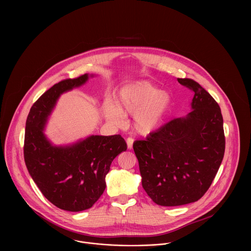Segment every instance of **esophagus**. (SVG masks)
I'll return each instance as SVG.
<instances>
[{"label":"esophagus","instance_id":"34e87169","mask_svg":"<svg viewBox=\"0 0 251 251\" xmlns=\"http://www.w3.org/2000/svg\"><path fill=\"white\" fill-rule=\"evenodd\" d=\"M126 144H127V149H128V150H131V149H132V145H133V138L128 137V138L126 139Z\"/></svg>","mask_w":251,"mask_h":251}]
</instances>
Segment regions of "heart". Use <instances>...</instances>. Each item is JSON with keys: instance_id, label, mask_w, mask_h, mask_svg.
Returning a JSON list of instances; mask_svg holds the SVG:
<instances>
[{"instance_id": "heart-1", "label": "heart", "mask_w": 251, "mask_h": 251, "mask_svg": "<svg viewBox=\"0 0 251 251\" xmlns=\"http://www.w3.org/2000/svg\"><path fill=\"white\" fill-rule=\"evenodd\" d=\"M170 101L171 97L166 91L157 90L150 82L138 81L120 90L116 104L105 102L102 114L108 122L116 126L125 124V115H133L136 130L147 134L161 125Z\"/></svg>"}]
</instances>
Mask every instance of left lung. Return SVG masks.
I'll use <instances>...</instances> for the list:
<instances>
[{
	"label": "left lung",
	"mask_w": 251,
	"mask_h": 251,
	"mask_svg": "<svg viewBox=\"0 0 251 251\" xmlns=\"http://www.w3.org/2000/svg\"><path fill=\"white\" fill-rule=\"evenodd\" d=\"M178 82L194 92L192 111L133 143L142 186L155 204L165 207L198 201L211 186L225 151L217 102L194 80Z\"/></svg>",
	"instance_id": "8db88e82"
}]
</instances>
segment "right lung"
<instances>
[{
	"label": "right lung",
	"instance_id": "1",
	"mask_svg": "<svg viewBox=\"0 0 251 251\" xmlns=\"http://www.w3.org/2000/svg\"><path fill=\"white\" fill-rule=\"evenodd\" d=\"M94 74L66 79L46 91L26 121L24 159L35 183L53 205L69 212L93 207L102 195L114 158L127 149L125 139L91 135L75 143L56 146L44 134L47 120L64 93L81 87Z\"/></svg>",
	"mask_w": 251,
	"mask_h": 251
}]
</instances>
